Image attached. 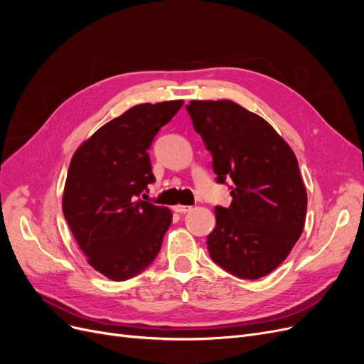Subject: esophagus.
Wrapping results in <instances>:
<instances>
[{
    "label": "esophagus",
    "instance_id": "1",
    "mask_svg": "<svg viewBox=\"0 0 364 364\" xmlns=\"http://www.w3.org/2000/svg\"><path fill=\"white\" fill-rule=\"evenodd\" d=\"M191 209H193V208L188 206V205H176V206H174V211H176V213H181V214L190 213Z\"/></svg>",
    "mask_w": 364,
    "mask_h": 364
}]
</instances>
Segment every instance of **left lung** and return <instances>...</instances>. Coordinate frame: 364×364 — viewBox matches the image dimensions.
Segmentation results:
<instances>
[{
  "label": "left lung",
  "mask_w": 364,
  "mask_h": 364,
  "mask_svg": "<svg viewBox=\"0 0 364 364\" xmlns=\"http://www.w3.org/2000/svg\"><path fill=\"white\" fill-rule=\"evenodd\" d=\"M186 111L211 151L217 183L232 181V202L215 206L209 257L241 279L266 277L305 225L306 190L294 153L266 119L234 102L193 100Z\"/></svg>",
  "instance_id": "8db88e82"
}]
</instances>
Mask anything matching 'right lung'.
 <instances>
[{
	"label": "right lung",
	"instance_id": "1",
	"mask_svg": "<svg viewBox=\"0 0 364 364\" xmlns=\"http://www.w3.org/2000/svg\"><path fill=\"white\" fill-rule=\"evenodd\" d=\"M182 100L138 105L77 149L63 191V215L87 262L112 281L136 277L155 261L171 211L147 202L155 182L149 149Z\"/></svg>",
	"mask_w": 364,
	"mask_h": 364
}]
</instances>
